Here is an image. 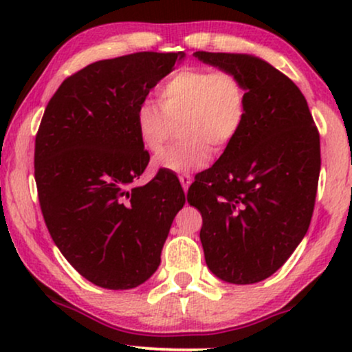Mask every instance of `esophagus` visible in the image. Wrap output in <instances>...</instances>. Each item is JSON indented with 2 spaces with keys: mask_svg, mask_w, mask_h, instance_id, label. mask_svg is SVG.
<instances>
[{
  "mask_svg": "<svg viewBox=\"0 0 352 352\" xmlns=\"http://www.w3.org/2000/svg\"><path fill=\"white\" fill-rule=\"evenodd\" d=\"M179 180H180L182 187H184L185 192H187L188 187H190V184H192V177H190L188 173H182V175H179Z\"/></svg>",
  "mask_w": 352,
  "mask_h": 352,
  "instance_id": "obj_1",
  "label": "esophagus"
}]
</instances>
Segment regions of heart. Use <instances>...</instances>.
I'll list each match as a JSON object with an SVG mask.
<instances>
[{"instance_id":"obj_1","label":"heart","mask_w":352,"mask_h":352,"mask_svg":"<svg viewBox=\"0 0 352 352\" xmlns=\"http://www.w3.org/2000/svg\"><path fill=\"white\" fill-rule=\"evenodd\" d=\"M157 102L140 104L135 129L142 147L152 155L181 125L184 139L155 159V167L170 172H192L205 167L213 147L227 148L243 129L248 94L243 80L233 72L185 66L160 84Z\"/></svg>"}]
</instances>
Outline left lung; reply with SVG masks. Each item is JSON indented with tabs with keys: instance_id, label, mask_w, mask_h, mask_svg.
I'll return each instance as SVG.
<instances>
[{
	"instance_id": "left-lung-1",
	"label": "left lung",
	"mask_w": 352,
	"mask_h": 352,
	"mask_svg": "<svg viewBox=\"0 0 352 352\" xmlns=\"http://www.w3.org/2000/svg\"><path fill=\"white\" fill-rule=\"evenodd\" d=\"M195 58L243 80L241 132L190 185L204 218L200 240L210 272L233 285L263 281L308 232L321 151L308 102L288 76L248 54L197 51Z\"/></svg>"
}]
</instances>
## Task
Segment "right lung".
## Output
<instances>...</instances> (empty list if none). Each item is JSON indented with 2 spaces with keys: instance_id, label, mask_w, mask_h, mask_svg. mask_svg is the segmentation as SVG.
Listing matches in <instances>:
<instances>
[{
  "instance_id": "right-lung-1",
  "label": "right lung",
  "mask_w": 352,
  "mask_h": 352,
  "mask_svg": "<svg viewBox=\"0 0 352 352\" xmlns=\"http://www.w3.org/2000/svg\"><path fill=\"white\" fill-rule=\"evenodd\" d=\"M184 52H134L98 60L63 80L39 124L34 180L47 232L79 274L131 289L160 265L185 193L159 170L134 187L151 155L135 112Z\"/></svg>"
}]
</instances>
